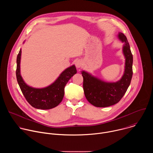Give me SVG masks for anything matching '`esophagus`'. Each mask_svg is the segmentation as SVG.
I'll list each match as a JSON object with an SVG mask.
<instances>
[{
    "label": "esophagus",
    "instance_id": "1",
    "mask_svg": "<svg viewBox=\"0 0 153 153\" xmlns=\"http://www.w3.org/2000/svg\"><path fill=\"white\" fill-rule=\"evenodd\" d=\"M82 60H76V62H75V65H76V67L77 68H80L81 67H82Z\"/></svg>",
    "mask_w": 153,
    "mask_h": 153
}]
</instances>
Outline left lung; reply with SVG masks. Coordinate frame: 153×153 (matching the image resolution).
Returning <instances> with one entry per match:
<instances>
[{"label": "left lung", "mask_w": 153, "mask_h": 153, "mask_svg": "<svg viewBox=\"0 0 153 153\" xmlns=\"http://www.w3.org/2000/svg\"><path fill=\"white\" fill-rule=\"evenodd\" d=\"M119 38L125 44L123 52L125 57V69L122 79L115 83L102 81L85 71H82L85 96L91 104L96 107H107L118 103L129 87L133 76V54L126 37L122 33Z\"/></svg>", "instance_id": "obj_1"}]
</instances>
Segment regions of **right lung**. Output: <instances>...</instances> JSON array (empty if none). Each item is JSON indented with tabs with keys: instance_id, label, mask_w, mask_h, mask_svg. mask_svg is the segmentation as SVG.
Segmentation results:
<instances>
[{
	"instance_id": "right-lung-1",
	"label": "right lung",
	"mask_w": 153,
	"mask_h": 153,
	"mask_svg": "<svg viewBox=\"0 0 153 153\" xmlns=\"http://www.w3.org/2000/svg\"><path fill=\"white\" fill-rule=\"evenodd\" d=\"M21 50L17 57L16 77L20 88L27 102L34 108L40 110H49L57 106L62 100L65 86L68 80L76 74L74 65L63 71L58 79L51 85L44 88H34L28 86L20 73Z\"/></svg>"
}]
</instances>
